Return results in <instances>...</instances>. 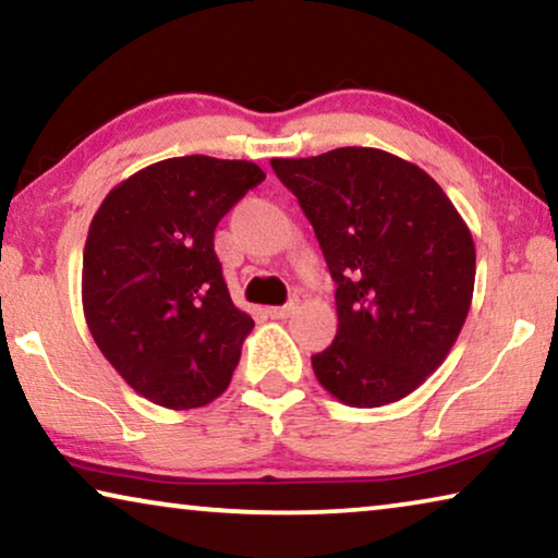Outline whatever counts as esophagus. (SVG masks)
Returning a JSON list of instances; mask_svg holds the SVG:
<instances>
[{
  "instance_id": "34e87169",
  "label": "esophagus",
  "mask_w": 558,
  "mask_h": 558,
  "mask_svg": "<svg viewBox=\"0 0 558 558\" xmlns=\"http://www.w3.org/2000/svg\"><path fill=\"white\" fill-rule=\"evenodd\" d=\"M295 311H298V298H293V301L286 303V305L268 307V315H270V318H278V320H282V318H290V315H293Z\"/></svg>"
}]
</instances>
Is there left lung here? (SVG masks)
Listing matches in <instances>:
<instances>
[{"label": "left lung", "instance_id": "obj_1", "mask_svg": "<svg viewBox=\"0 0 558 558\" xmlns=\"http://www.w3.org/2000/svg\"><path fill=\"white\" fill-rule=\"evenodd\" d=\"M311 220L336 280V340L320 386L353 409L413 393L446 361L476 280L471 230L418 165L376 147L270 160Z\"/></svg>", "mask_w": 558, "mask_h": 558}]
</instances>
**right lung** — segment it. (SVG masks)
<instances>
[{"label":"right lung","mask_w":558,"mask_h":558,"mask_svg":"<svg viewBox=\"0 0 558 558\" xmlns=\"http://www.w3.org/2000/svg\"><path fill=\"white\" fill-rule=\"evenodd\" d=\"M265 172L247 160L170 157L102 199L82 255V307L128 386L162 409L226 393L253 318L232 303L215 228Z\"/></svg>","instance_id":"obj_1"}]
</instances>
